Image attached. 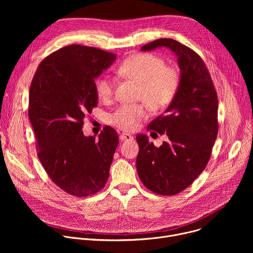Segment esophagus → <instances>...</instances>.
<instances>
[{"mask_svg": "<svg viewBox=\"0 0 253 253\" xmlns=\"http://www.w3.org/2000/svg\"><path fill=\"white\" fill-rule=\"evenodd\" d=\"M120 139L122 141H132L133 140V136L131 134H129V133H121Z\"/></svg>", "mask_w": 253, "mask_h": 253, "instance_id": "34e87169", "label": "esophagus"}]
</instances>
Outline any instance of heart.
Segmentation results:
<instances>
[{"instance_id": "b5f03b06", "label": "heart", "mask_w": 253, "mask_h": 253, "mask_svg": "<svg viewBox=\"0 0 253 253\" xmlns=\"http://www.w3.org/2000/svg\"><path fill=\"white\" fill-rule=\"evenodd\" d=\"M165 65V61L154 54L141 53L125 59L118 72L138 82L139 99L146 101L152 109L158 110L172 101L180 84L178 71ZM95 89L101 100L109 101L114 96L115 85L111 78L101 77L97 80ZM146 103L120 105L110 114L109 122L125 131L134 130L141 120L148 116V105Z\"/></svg>"}]
</instances>
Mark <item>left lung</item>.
<instances>
[{"mask_svg": "<svg viewBox=\"0 0 253 253\" xmlns=\"http://www.w3.org/2000/svg\"><path fill=\"white\" fill-rule=\"evenodd\" d=\"M167 47L181 70L176 95L165 113L151 121L148 131L168 136L160 147L146 135H137L136 167L142 183L160 195H176L190 186L205 169L218 133V98L201 57L173 39H158L141 47Z\"/></svg>", "mask_w": 253, "mask_h": 253, "instance_id": "1", "label": "left lung"}]
</instances>
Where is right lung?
<instances>
[{"instance_id": "add662e5", "label": "right lung", "mask_w": 253, "mask_h": 253, "mask_svg": "<svg viewBox=\"0 0 253 253\" xmlns=\"http://www.w3.org/2000/svg\"><path fill=\"white\" fill-rule=\"evenodd\" d=\"M115 59L98 48L70 45L47 56L33 77L29 118L38 157L52 181L70 195H93L109 177L117 132L106 126L96 140L82 128L98 105L95 78Z\"/></svg>"}]
</instances>
